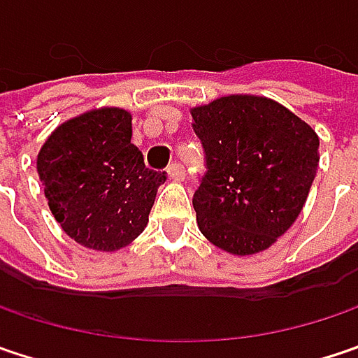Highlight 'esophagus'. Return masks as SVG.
<instances>
[{"instance_id": "34e87169", "label": "esophagus", "mask_w": 358, "mask_h": 358, "mask_svg": "<svg viewBox=\"0 0 358 358\" xmlns=\"http://www.w3.org/2000/svg\"><path fill=\"white\" fill-rule=\"evenodd\" d=\"M168 176H170V180H184V176H186V170H184V166L182 164H178V162H174V164H170V168H168Z\"/></svg>"}]
</instances>
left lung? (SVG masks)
Instances as JSON below:
<instances>
[{
  "label": "left lung",
  "instance_id": "1",
  "mask_svg": "<svg viewBox=\"0 0 358 358\" xmlns=\"http://www.w3.org/2000/svg\"><path fill=\"white\" fill-rule=\"evenodd\" d=\"M190 114L207 166L192 196L199 229L236 256L271 248L306 205L320 162L315 131L262 96H223Z\"/></svg>",
  "mask_w": 358,
  "mask_h": 358
}]
</instances>
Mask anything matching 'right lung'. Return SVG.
<instances>
[{
  "label": "right lung",
  "instance_id": "1",
  "mask_svg": "<svg viewBox=\"0 0 358 358\" xmlns=\"http://www.w3.org/2000/svg\"><path fill=\"white\" fill-rule=\"evenodd\" d=\"M131 114L98 108L57 127L41 147L36 170L50 213L78 244L114 252L149 221L166 172L145 168L131 143Z\"/></svg>",
  "mask_w": 358,
  "mask_h": 358
}]
</instances>
